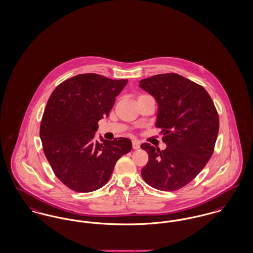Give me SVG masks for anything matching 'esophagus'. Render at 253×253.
Returning <instances> with one entry per match:
<instances>
[{
	"mask_svg": "<svg viewBox=\"0 0 253 253\" xmlns=\"http://www.w3.org/2000/svg\"><path fill=\"white\" fill-rule=\"evenodd\" d=\"M132 143H133V148L134 149H138L140 147V142L138 140H136V139L133 140Z\"/></svg>",
	"mask_w": 253,
	"mask_h": 253,
	"instance_id": "1",
	"label": "esophagus"
}]
</instances>
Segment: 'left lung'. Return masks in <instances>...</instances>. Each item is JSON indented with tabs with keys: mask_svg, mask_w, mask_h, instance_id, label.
Instances as JSON below:
<instances>
[{
	"mask_svg": "<svg viewBox=\"0 0 253 253\" xmlns=\"http://www.w3.org/2000/svg\"><path fill=\"white\" fill-rule=\"evenodd\" d=\"M138 86L155 98L156 127L163 129L165 150L150 143L140 147L149 156L141 176L152 188L172 192L193 181L214 152L219 121L205 88L175 74L143 79Z\"/></svg>",
	"mask_w": 253,
	"mask_h": 253,
	"instance_id": "obj_1",
	"label": "left lung"
}]
</instances>
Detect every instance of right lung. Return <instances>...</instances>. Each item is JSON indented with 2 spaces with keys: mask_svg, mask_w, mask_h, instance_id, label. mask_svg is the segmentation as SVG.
Wrapping results in <instances>:
<instances>
[{
  "mask_svg": "<svg viewBox=\"0 0 253 253\" xmlns=\"http://www.w3.org/2000/svg\"><path fill=\"white\" fill-rule=\"evenodd\" d=\"M128 80L94 73L62 82L49 98L40 125L43 151L54 173L69 189L89 193L110 179L117 160L132 149L126 137L95 139L98 121L109 114Z\"/></svg>",
  "mask_w": 253,
  "mask_h": 253,
  "instance_id": "add662e5",
  "label": "right lung"
}]
</instances>
